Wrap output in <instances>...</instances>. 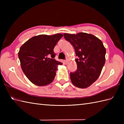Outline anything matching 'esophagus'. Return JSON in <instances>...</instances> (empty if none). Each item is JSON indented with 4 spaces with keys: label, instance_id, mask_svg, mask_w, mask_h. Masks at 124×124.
Masks as SVG:
<instances>
[{
    "label": "esophagus",
    "instance_id": "obj_1",
    "mask_svg": "<svg viewBox=\"0 0 124 124\" xmlns=\"http://www.w3.org/2000/svg\"><path fill=\"white\" fill-rule=\"evenodd\" d=\"M67 62H68L67 60H65V64H67Z\"/></svg>",
    "mask_w": 124,
    "mask_h": 124
}]
</instances>
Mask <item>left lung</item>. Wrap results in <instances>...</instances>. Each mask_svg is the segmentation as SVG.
Segmentation results:
<instances>
[{
	"label": "left lung",
	"mask_w": 124,
	"mask_h": 124,
	"mask_svg": "<svg viewBox=\"0 0 124 124\" xmlns=\"http://www.w3.org/2000/svg\"><path fill=\"white\" fill-rule=\"evenodd\" d=\"M63 36L72 45L78 57L76 59L77 70L70 73L71 82L78 88L88 87L101 72L106 62V48L102 41L91 34L64 33Z\"/></svg>",
	"instance_id": "8db88e82"
}]
</instances>
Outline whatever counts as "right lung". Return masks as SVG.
I'll list each match as a JSON object with an SVG mask.
<instances>
[{
  "label": "right lung",
  "instance_id": "right-lung-1",
  "mask_svg": "<svg viewBox=\"0 0 124 124\" xmlns=\"http://www.w3.org/2000/svg\"><path fill=\"white\" fill-rule=\"evenodd\" d=\"M62 34L41 35L32 37L20 47L18 56L22 70L29 80L39 86L53 81L57 65L62 63L54 59V48Z\"/></svg>",
  "mask_w": 124,
  "mask_h": 124
}]
</instances>
